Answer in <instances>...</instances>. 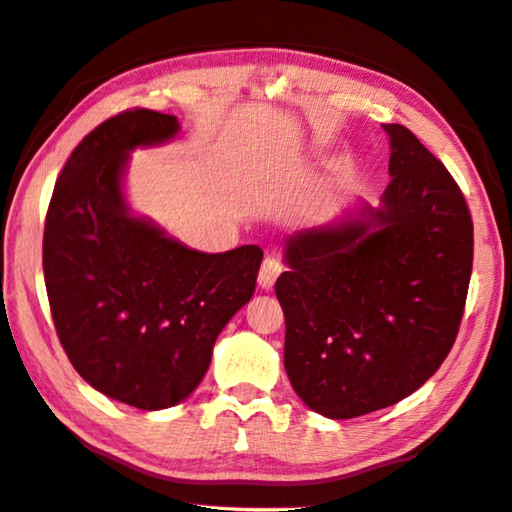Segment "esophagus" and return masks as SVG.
<instances>
[{"label": "esophagus", "instance_id": "obj_1", "mask_svg": "<svg viewBox=\"0 0 512 512\" xmlns=\"http://www.w3.org/2000/svg\"><path fill=\"white\" fill-rule=\"evenodd\" d=\"M282 271H284V266H282L280 259L268 255V257L264 259V262H262V268H259V277H257L259 287H262V289H271L277 277H280Z\"/></svg>", "mask_w": 512, "mask_h": 512}]
</instances>
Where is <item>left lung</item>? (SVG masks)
I'll list each match as a JSON object with an SVG mask.
<instances>
[{"label":"left lung","instance_id":"1","mask_svg":"<svg viewBox=\"0 0 512 512\" xmlns=\"http://www.w3.org/2000/svg\"><path fill=\"white\" fill-rule=\"evenodd\" d=\"M391 137L381 207L302 230L275 282L284 368L311 411L348 420L393 406L447 359L465 311L474 225L452 173L409 128Z\"/></svg>","mask_w":512,"mask_h":512}]
</instances>
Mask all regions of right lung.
I'll return each mask as SVG.
<instances>
[{
	"instance_id": "1",
	"label": "right lung",
	"mask_w": 512,
	"mask_h": 512,
	"mask_svg": "<svg viewBox=\"0 0 512 512\" xmlns=\"http://www.w3.org/2000/svg\"><path fill=\"white\" fill-rule=\"evenodd\" d=\"M178 119L133 108L69 155L51 194L42 268L56 334L76 372L112 400L167 409L201 384L216 336L253 298L262 248L198 253L128 214V151L178 133Z\"/></svg>"
}]
</instances>
